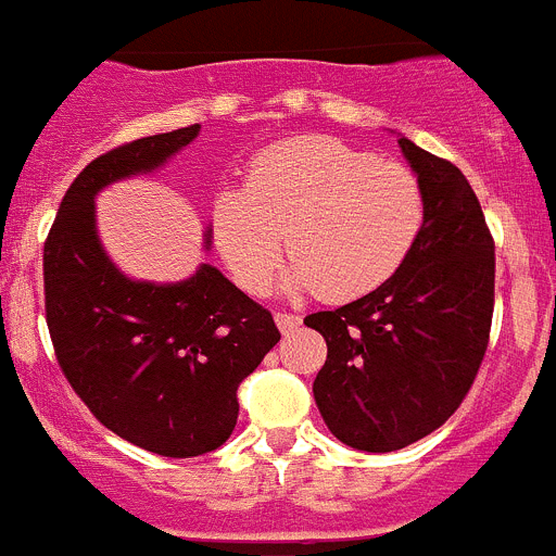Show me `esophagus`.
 <instances>
[{"label": "esophagus", "mask_w": 556, "mask_h": 556, "mask_svg": "<svg viewBox=\"0 0 556 556\" xmlns=\"http://www.w3.org/2000/svg\"><path fill=\"white\" fill-rule=\"evenodd\" d=\"M274 321H277L279 332L288 334V332H293L299 324H302V318H299L296 313H274Z\"/></svg>", "instance_id": "34e87169"}]
</instances>
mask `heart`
I'll return each mask as SVG.
<instances>
[{"label":"heart","mask_w":556,"mask_h":556,"mask_svg":"<svg viewBox=\"0 0 556 556\" xmlns=\"http://www.w3.org/2000/svg\"><path fill=\"white\" fill-rule=\"evenodd\" d=\"M427 224V193L413 168L329 135H299L252 154L247 182L210 204L224 266L249 293H266L285 252L288 285L352 302L407 263Z\"/></svg>","instance_id":"heart-1"}]
</instances>
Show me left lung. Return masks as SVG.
I'll return each mask as SVG.
<instances>
[{
    "instance_id": "1",
    "label": "left lung",
    "mask_w": 556,
    "mask_h": 556,
    "mask_svg": "<svg viewBox=\"0 0 556 556\" xmlns=\"http://www.w3.org/2000/svg\"><path fill=\"white\" fill-rule=\"evenodd\" d=\"M427 193V224L396 277L304 318L327 340L313 396L329 432L359 452H396L468 396L493 321L496 247L454 163L399 138Z\"/></svg>"
}]
</instances>
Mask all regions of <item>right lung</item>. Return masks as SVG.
<instances>
[{
	"label": "right lung",
	"instance_id": "right-lung-1",
	"mask_svg": "<svg viewBox=\"0 0 556 556\" xmlns=\"http://www.w3.org/2000/svg\"><path fill=\"white\" fill-rule=\"evenodd\" d=\"M199 129L149 135L91 160L43 243L47 327L68 384L110 432L163 457L222 446L238 421V384L279 340L271 313L216 266L202 263L182 282H141L99 241L97 193L160 168Z\"/></svg>",
	"mask_w": 556,
	"mask_h": 556
}]
</instances>
